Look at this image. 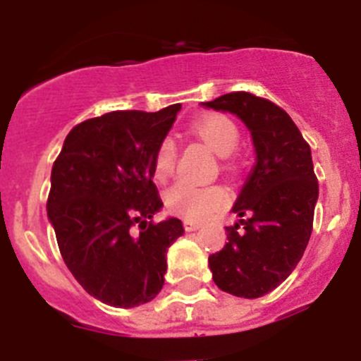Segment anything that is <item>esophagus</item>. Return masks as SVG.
Here are the masks:
<instances>
[{"label":"esophagus","mask_w":361,"mask_h":361,"mask_svg":"<svg viewBox=\"0 0 361 361\" xmlns=\"http://www.w3.org/2000/svg\"><path fill=\"white\" fill-rule=\"evenodd\" d=\"M200 228V222H195V220H184V229L186 231H197Z\"/></svg>","instance_id":"obj_1"}]
</instances>
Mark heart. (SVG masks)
<instances>
[{
	"mask_svg": "<svg viewBox=\"0 0 361 361\" xmlns=\"http://www.w3.org/2000/svg\"><path fill=\"white\" fill-rule=\"evenodd\" d=\"M191 133L208 146L219 157H229L237 149L240 133L237 124L220 114H209L191 124ZM177 161V145L166 137L159 145L153 157V175L157 180H164L173 173ZM166 208L178 216L190 220H202L213 215L228 202V191L222 186H199L191 183H177L166 191Z\"/></svg>",
	"mask_w": 361,
	"mask_h": 361,
	"instance_id": "obj_1",
	"label": "heart"
}]
</instances>
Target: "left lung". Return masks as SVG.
I'll return each instance as SVG.
<instances>
[{
  "mask_svg": "<svg viewBox=\"0 0 361 361\" xmlns=\"http://www.w3.org/2000/svg\"><path fill=\"white\" fill-rule=\"evenodd\" d=\"M204 108L237 116L253 139L257 162L231 212L228 242L209 255L219 289L260 298L288 279L307 247L318 200L311 148L291 117L275 103L247 92L216 97Z\"/></svg>",
  "mask_w": 361,
  "mask_h": 361,
  "instance_id": "8db88e82",
  "label": "left lung"
}]
</instances>
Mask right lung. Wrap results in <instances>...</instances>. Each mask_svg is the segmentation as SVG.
Listing matches in <instances>:
<instances>
[{"mask_svg":"<svg viewBox=\"0 0 361 361\" xmlns=\"http://www.w3.org/2000/svg\"><path fill=\"white\" fill-rule=\"evenodd\" d=\"M178 111L171 104L85 121L52 166L47 212L63 260L88 295L111 307H137L161 293L168 247L184 233L175 216L152 222L162 208L153 157Z\"/></svg>","mask_w":361,"mask_h":361,"instance_id":"obj_1","label":"right lung"}]
</instances>
